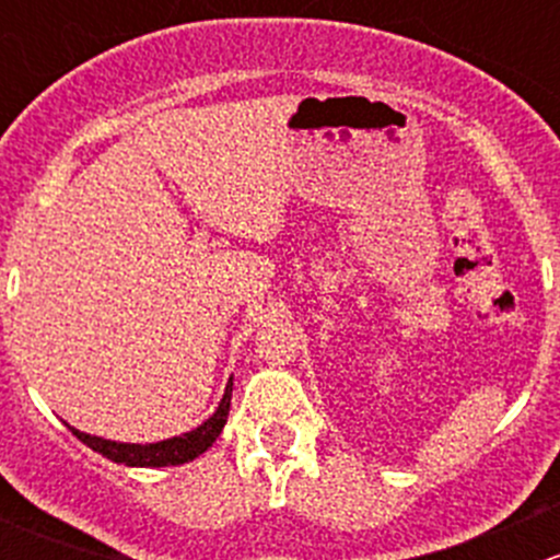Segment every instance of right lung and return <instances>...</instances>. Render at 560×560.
Segmentation results:
<instances>
[{
    "instance_id": "add662e5",
    "label": "right lung",
    "mask_w": 560,
    "mask_h": 560,
    "mask_svg": "<svg viewBox=\"0 0 560 560\" xmlns=\"http://www.w3.org/2000/svg\"><path fill=\"white\" fill-rule=\"evenodd\" d=\"M230 398H233V380H230L228 389H224V398L219 404V409L202 422L200 428L195 431L184 433V436H173L167 442H156V444H116V442H107V439H97V436H89V433L75 431L78 439H81L86 447H92L94 453H100L107 460H116L124 463V466H178V463L186 460H195L197 455L206 453L217 436L222 433L224 422H228V411H230Z\"/></svg>"
}]
</instances>
